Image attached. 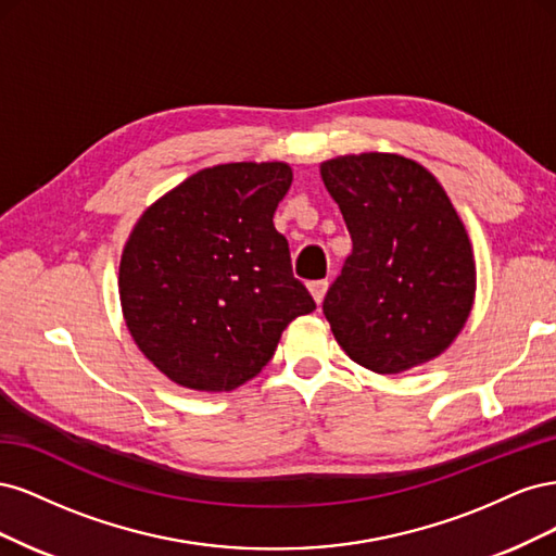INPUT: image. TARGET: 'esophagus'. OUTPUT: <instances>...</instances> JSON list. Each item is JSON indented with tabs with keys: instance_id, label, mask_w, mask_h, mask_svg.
I'll use <instances>...</instances> for the list:
<instances>
[{
	"instance_id": "34e87169",
	"label": "esophagus",
	"mask_w": 556,
	"mask_h": 556,
	"mask_svg": "<svg viewBox=\"0 0 556 556\" xmlns=\"http://www.w3.org/2000/svg\"><path fill=\"white\" fill-rule=\"evenodd\" d=\"M308 290H311V294H313V299L317 301V304H323V299H325V294L329 290V282L327 280H315V282L308 285Z\"/></svg>"
}]
</instances>
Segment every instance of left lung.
Segmentation results:
<instances>
[{"label":"left lung","mask_w":556,"mask_h":556,"mask_svg":"<svg viewBox=\"0 0 556 556\" xmlns=\"http://www.w3.org/2000/svg\"><path fill=\"white\" fill-rule=\"evenodd\" d=\"M352 252L325 317L352 362L401 374L450 348L476 296V262L450 197L422 164L392 153L319 166Z\"/></svg>","instance_id":"8db88e82"}]
</instances>
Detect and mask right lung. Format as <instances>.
<instances>
[{
  "instance_id": "right-lung-1",
  "label": "right lung",
  "mask_w": 556,
  "mask_h": 556,
  "mask_svg": "<svg viewBox=\"0 0 556 556\" xmlns=\"http://www.w3.org/2000/svg\"><path fill=\"white\" fill-rule=\"evenodd\" d=\"M290 185L285 162L217 164L134 225L117 278L123 315L134 343L176 384L237 390L274 357L285 327L315 311L274 227Z\"/></svg>"
}]
</instances>
